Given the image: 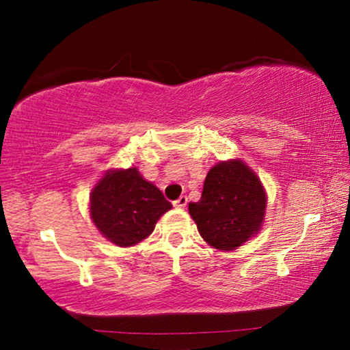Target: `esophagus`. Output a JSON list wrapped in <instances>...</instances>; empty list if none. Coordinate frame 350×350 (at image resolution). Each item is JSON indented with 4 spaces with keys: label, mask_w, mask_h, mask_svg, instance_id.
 <instances>
[{
    "label": "esophagus",
    "mask_w": 350,
    "mask_h": 350,
    "mask_svg": "<svg viewBox=\"0 0 350 350\" xmlns=\"http://www.w3.org/2000/svg\"><path fill=\"white\" fill-rule=\"evenodd\" d=\"M174 205H175V207H178V208H185L186 205H188V198H186V196H181L180 199L175 200Z\"/></svg>",
    "instance_id": "obj_1"
}]
</instances>
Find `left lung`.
Here are the masks:
<instances>
[{
	"mask_svg": "<svg viewBox=\"0 0 350 350\" xmlns=\"http://www.w3.org/2000/svg\"><path fill=\"white\" fill-rule=\"evenodd\" d=\"M266 202V191L255 172L241 159H231L208 170L200 200L189 202L188 208L204 241L231 252L260 231Z\"/></svg>",
	"mask_w": 350,
	"mask_h": 350,
	"instance_id": "8db88e82",
	"label": "left lung"
}]
</instances>
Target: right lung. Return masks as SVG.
I'll return each instance as SVG.
<instances>
[{"label": "right lung", "instance_id": "add662e5", "mask_svg": "<svg viewBox=\"0 0 350 350\" xmlns=\"http://www.w3.org/2000/svg\"><path fill=\"white\" fill-rule=\"evenodd\" d=\"M172 208L159 188L146 181L137 167L108 170L90 193V218L100 234L118 247H132L154 231Z\"/></svg>", "mask_w": 350, "mask_h": 350}]
</instances>
